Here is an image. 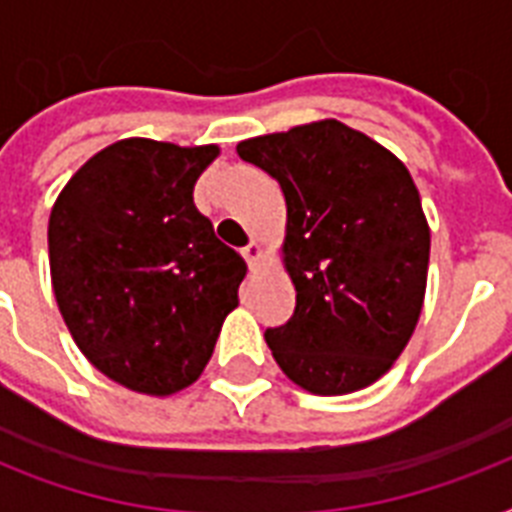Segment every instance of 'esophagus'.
<instances>
[{
	"label": "esophagus",
	"mask_w": 512,
	"mask_h": 512,
	"mask_svg": "<svg viewBox=\"0 0 512 512\" xmlns=\"http://www.w3.org/2000/svg\"><path fill=\"white\" fill-rule=\"evenodd\" d=\"M241 257H244L249 268L255 271L257 265H260V257H263V249H260V244H257V241H249L247 247L241 249Z\"/></svg>",
	"instance_id": "1"
}]
</instances>
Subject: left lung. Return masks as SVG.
<instances>
[{"label":"left lung","instance_id":"left-lung-1","mask_svg":"<svg viewBox=\"0 0 512 512\" xmlns=\"http://www.w3.org/2000/svg\"><path fill=\"white\" fill-rule=\"evenodd\" d=\"M236 154L287 204L295 311L265 329L276 364L319 396L372 385L406 348L425 297L430 231L412 175L337 119L244 140Z\"/></svg>","mask_w":512,"mask_h":512}]
</instances>
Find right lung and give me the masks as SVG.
<instances>
[{"instance_id": "1", "label": "right lung", "mask_w": 512, "mask_h": 512, "mask_svg": "<svg viewBox=\"0 0 512 512\" xmlns=\"http://www.w3.org/2000/svg\"><path fill=\"white\" fill-rule=\"evenodd\" d=\"M215 146L119 140L76 172L47 228L55 300L92 366L170 396L207 366L247 265L193 204Z\"/></svg>"}]
</instances>
